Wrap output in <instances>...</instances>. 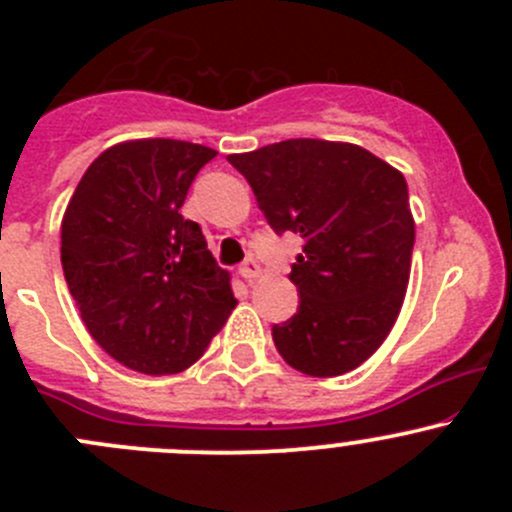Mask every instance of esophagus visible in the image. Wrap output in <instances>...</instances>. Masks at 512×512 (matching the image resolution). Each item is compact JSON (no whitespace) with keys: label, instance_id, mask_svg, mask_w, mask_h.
Masks as SVG:
<instances>
[{"label":"esophagus","instance_id":"34e87169","mask_svg":"<svg viewBox=\"0 0 512 512\" xmlns=\"http://www.w3.org/2000/svg\"><path fill=\"white\" fill-rule=\"evenodd\" d=\"M237 272H240L242 277H245L247 282H252V280H257V277H260V265H257V260L255 257H247L245 262H242L240 267H237Z\"/></svg>","mask_w":512,"mask_h":512}]
</instances>
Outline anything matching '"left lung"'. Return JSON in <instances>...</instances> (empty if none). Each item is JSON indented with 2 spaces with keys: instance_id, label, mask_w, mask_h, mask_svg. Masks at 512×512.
<instances>
[{
  "instance_id": "1",
  "label": "left lung",
  "mask_w": 512,
  "mask_h": 512,
  "mask_svg": "<svg viewBox=\"0 0 512 512\" xmlns=\"http://www.w3.org/2000/svg\"><path fill=\"white\" fill-rule=\"evenodd\" d=\"M277 235L297 232V314L272 324L277 352L309 376L364 364L399 317L416 227L404 175L352 143L292 138L227 156Z\"/></svg>"
}]
</instances>
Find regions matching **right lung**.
Segmentation results:
<instances>
[{"instance_id": "1", "label": "right lung", "mask_w": 512, "mask_h": 512, "mask_svg": "<svg viewBox=\"0 0 512 512\" xmlns=\"http://www.w3.org/2000/svg\"><path fill=\"white\" fill-rule=\"evenodd\" d=\"M218 153L146 138L98 156L61 223V267L98 347L141 374L200 359L235 307L203 230L185 220L195 175Z\"/></svg>"}]
</instances>
